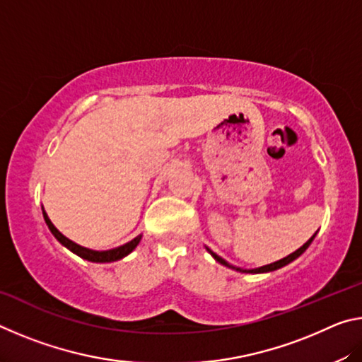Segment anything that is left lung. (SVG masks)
Listing matches in <instances>:
<instances>
[{
	"instance_id": "left-lung-1",
	"label": "left lung",
	"mask_w": 362,
	"mask_h": 362,
	"mask_svg": "<svg viewBox=\"0 0 362 362\" xmlns=\"http://www.w3.org/2000/svg\"><path fill=\"white\" fill-rule=\"evenodd\" d=\"M315 236H316V233L313 236L310 238L308 241H306L302 247L300 249H297L296 252H292V254H289L287 257H284V259H281V260H278V262H273V263H269V265H265V267H260V268H254V269H243V268H238V267H233V265H230L228 262L226 260H223L222 257H218L216 252H212V250L209 249V247H206L207 249V252H209L214 259H216L218 263H222V265H225V267H228V268H233V269H236V272H241V273H269V272H274V269H279V268H283V267H286V265H289L291 262H293L297 259V257H300L302 255L306 249H308V246L311 244V241L315 240Z\"/></svg>"
}]
</instances>
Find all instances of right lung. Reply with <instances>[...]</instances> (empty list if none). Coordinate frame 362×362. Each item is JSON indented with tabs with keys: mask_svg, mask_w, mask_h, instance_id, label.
I'll return each instance as SVG.
<instances>
[{
	"mask_svg": "<svg viewBox=\"0 0 362 362\" xmlns=\"http://www.w3.org/2000/svg\"><path fill=\"white\" fill-rule=\"evenodd\" d=\"M42 217H45L46 220V225L49 226V230H51V233L54 236H56V240L62 244V246H65L66 249H70L73 254H76L78 257H81V259L88 260V262H94V263H110V262H116L122 259V257L129 255L134 249L137 247V244L140 243V240H142V235H139L137 238H134L132 241L122 244V246L119 247H115V249H110V250H93V249H88V247H83L79 246V244L70 241L69 238L64 236L62 233H60L56 226L52 225L51 220H49L47 214L42 211Z\"/></svg>",
	"mask_w": 362,
	"mask_h": 362,
	"instance_id": "add662e5",
	"label": "right lung"
}]
</instances>
